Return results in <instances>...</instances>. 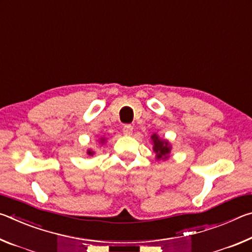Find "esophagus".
<instances>
[{"label": "esophagus", "mask_w": 252, "mask_h": 252, "mask_svg": "<svg viewBox=\"0 0 252 252\" xmlns=\"http://www.w3.org/2000/svg\"><path fill=\"white\" fill-rule=\"evenodd\" d=\"M122 132H123V133H125L126 135H131V134H132V132H133V126H132L131 125H126V126H123Z\"/></svg>", "instance_id": "obj_1"}]
</instances>
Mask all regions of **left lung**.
Here are the masks:
<instances>
[{
  "mask_svg": "<svg viewBox=\"0 0 252 252\" xmlns=\"http://www.w3.org/2000/svg\"><path fill=\"white\" fill-rule=\"evenodd\" d=\"M151 138L153 141V151L157 153V159H165L170 153L169 142L159 139L157 134H153Z\"/></svg>",
  "mask_w": 252,
  "mask_h": 252,
  "instance_id": "1",
  "label": "left lung"
}]
</instances>
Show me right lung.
Masks as SVG:
<instances>
[{
  "label": "right lung",
  "mask_w": 252,
  "mask_h": 252,
  "mask_svg": "<svg viewBox=\"0 0 252 252\" xmlns=\"http://www.w3.org/2000/svg\"><path fill=\"white\" fill-rule=\"evenodd\" d=\"M102 142H104V140H103V139H102ZM89 155H93V153H92L91 151H89Z\"/></svg>",
  "instance_id": "add662e5"
}]
</instances>
